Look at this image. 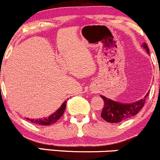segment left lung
I'll return each mask as SVG.
<instances>
[{
  "mask_svg": "<svg viewBox=\"0 0 160 160\" xmlns=\"http://www.w3.org/2000/svg\"><path fill=\"white\" fill-rule=\"evenodd\" d=\"M142 46L145 48L148 53H149V49L147 44H143ZM148 96V92L143 99L131 103V104L118 103V102L110 100L104 96H100L104 103V108L101 112V117L108 122L116 123L134 116L141 110L145 103Z\"/></svg>",
  "mask_w": 160,
  "mask_h": 160,
  "instance_id": "left-lung-1",
  "label": "left lung"
}]
</instances>
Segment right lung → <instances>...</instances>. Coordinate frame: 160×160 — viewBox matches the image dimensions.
<instances>
[{
    "label": "right lung",
    "mask_w": 160,
    "mask_h": 160,
    "mask_svg": "<svg viewBox=\"0 0 160 160\" xmlns=\"http://www.w3.org/2000/svg\"><path fill=\"white\" fill-rule=\"evenodd\" d=\"M66 104L67 101L63 102V104L60 106V108L57 111H56V112H55L52 115H50V116L45 117V118H40V119H38V118L37 119H36V118H34V119H33V118L30 119V118H27V120L34 123V124L42 125V126H48V125L52 124V123L56 122L58 119H60V117L63 115V112H64L65 109H66Z\"/></svg>",
    "instance_id": "right-lung-1"
}]
</instances>
